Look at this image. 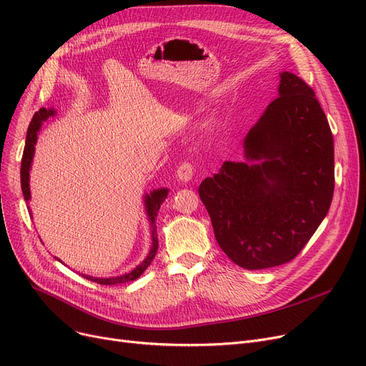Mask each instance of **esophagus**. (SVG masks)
Wrapping results in <instances>:
<instances>
[{
	"label": "esophagus",
	"mask_w": 366,
	"mask_h": 366,
	"mask_svg": "<svg viewBox=\"0 0 366 366\" xmlns=\"http://www.w3.org/2000/svg\"><path fill=\"white\" fill-rule=\"evenodd\" d=\"M193 175H194V167L191 163H182L178 170H177V178L179 182H189L191 179H193Z\"/></svg>",
	"instance_id": "esophagus-1"
}]
</instances>
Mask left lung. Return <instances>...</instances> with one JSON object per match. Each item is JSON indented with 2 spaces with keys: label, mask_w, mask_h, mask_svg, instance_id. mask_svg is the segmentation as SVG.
<instances>
[{
  "label": "left lung",
  "mask_w": 366,
  "mask_h": 366,
  "mask_svg": "<svg viewBox=\"0 0 366 366\" xmlns=\"http://www.w3.org/2000/svg\"><path fill=\"white\" fill-rule=\"evenodd\" d=\"M279 98L243 141L242 162H225L199 194L227 257L246 270L294 259L328 214L334 138L312 87L279 74Z\"/></svg>",
  "instance_id": "1"
}]
</instances>
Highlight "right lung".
<instances>
[{
  "label": "right lung",
  "mask_w": 366,
  "mask_h": 366,
  "mask_svg": "<svg viewBox=\"0 0 366 366\" xmlns=\"http://www.w3.org/2000/svg\"><path fill=\"white\" fill-rule=\"evenodd\" d=\"M56 109L54 108H41L40 111H36L32 117V122L28 127L26 132V142H25V149H24V157H22V167H21V185H22V193H24V199L26 203H29L31 200V188H29V172L32 167V160H34V154H35V144L38 139V132H40L43 123L46 120H49V117H53L56 115ZM169 189L167 188H157L152 189L149 193L144 194V207L147 212V218L149 221V228H151V246L149 251L147 254V257L144 258V261L141 264H138L134 268H132L130 272L120 274V276H112V277H93V276H87V274H81L84 279L92 280L94 283L99 285H119V283H126L130 280L138 279L147 268L148 265L152 262L154 257L157 254L159 249V239H157V228H156V218L159 215V209L162 206V203L164 202V199L167 197ZM29 209V206H28ZM31 214V209H29ZM59 262H62L59 258H56ZM64 264V262H62Z\"/></svg>",
  "instance_id": "add662e5"
}]
</instances>
